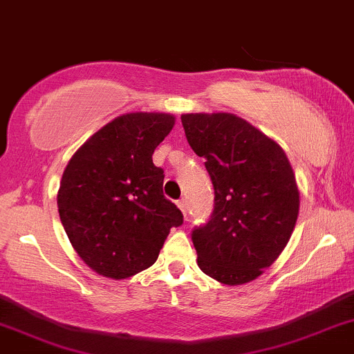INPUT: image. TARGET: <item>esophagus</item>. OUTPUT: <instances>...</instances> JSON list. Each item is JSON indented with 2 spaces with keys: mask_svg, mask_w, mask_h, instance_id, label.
<instances>
[{
  "mask_svg": "<svg viewBox=\"0 0 354 354\" xmlns=\"http://www.w3.org/2000/svg\"><path fill=\"white\" fill-rule=\"evenodd\" d=\"M177 206L180 207V211L184 212V216H185V218H187V211H189V204H187V201H185V199H180V201H178V203H177Z\"/></svg>",
  "mask_w": 354,
  "mask_h": 354,
  "instance_id": "1",
  "label": "esophagus"
}]
</instances>
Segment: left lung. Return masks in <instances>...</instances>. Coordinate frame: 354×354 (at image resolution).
Returning a JSON list of instances; mask_svg holds the SVG:
<instances>
[{
  "label": "left lung",
  "mask_w": 354,
  "mask_h": 354,
  "mask_svg": "<svg viewBox=\"0 0 354 354\" xmlns=\"http://www.w3.org/2000/svg\"><path fill=\"white\" fill-rule=\"evenodd\" d=\"M189 145L203 157L214 209L192 230L197 265L226 285L261 275L282 253L299 216V189L285 151L230 113L182 115Z\"/></svg>",
  "instance_id": "left-lung-1"
}]
</instances>
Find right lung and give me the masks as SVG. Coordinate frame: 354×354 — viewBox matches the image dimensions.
Returning a JSON list of instances; mask_svg holds the SVG:
<instances>
[{
	"label": "right lung",
	"instance_id": "right-lung-1",
	"mask_svg": "<svg viewBox=\"0 0 354 354\" xmlns=\"http://www.w3.org/2000/svg\"><path fill=\"white\" fill-rule=\"evenodd\" d=\"M176 118L128 113L94 133L64 170L60 221L79 257L109 279H128L157 261L170 227L184 223L163 196V169L151 155Z\"/></svg>",
	"mask_w": 354,
	"mask_h": 354
}]
</instances>
